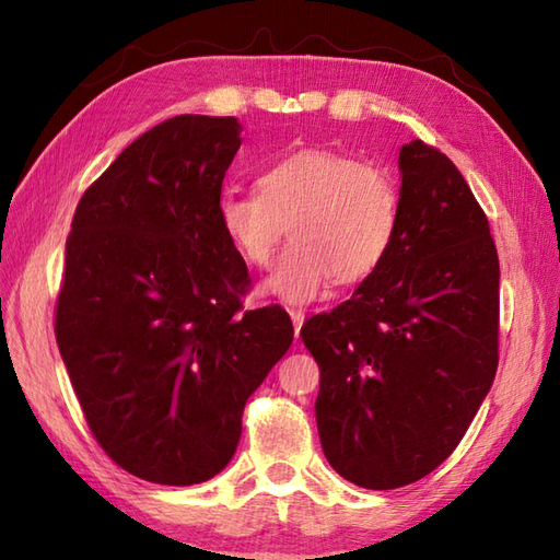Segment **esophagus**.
<instances>
[{
	"label": "esophagus",
	"mask_w": 560,
	"mask_h": 560,
	"mask_svg": "<svg viewBox=\"0 0 560 560\" xmlns=\"http://www.w3.org/2000/svg\"><path fill=\"white\" fill-rule=\"evenodd\" d=\"M291 319H293V329H295V337H299V331L305 323V311H299V307H293V311H289Z\"/></svg>",
	"instance_id": "1"
}]
</instances>
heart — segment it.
<instances>
[{
	"instance_id": "heart-1",
	"label": "heart",
	"mask_w": 560,
	"mask_h": 560,
	"mask_svg": "<svg viewBox=\"0 0 560 560\" xmlns=\"http://www.w3.org/2000/svg\"><path fill=\"white\" fill-rule=\"evenodd\" d=\"M257 192H225L219 221L249 267H269L267 291L311 301L331 279L359 283L385 265L401 225V192L387 171L337 149H301L259 173Z\"/></svg>"
}]
</instances>
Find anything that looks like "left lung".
Wrapping results in <instances>:
<instances>
[{
	"label": "left lung",
	"instance_id": "obj_1",
	"mask_svg": "<svg viewBox=\"0 0 560 560\" xmlns=\"http://www.w3.org/2000/svg\"><path fill=\"white\" fill-rule=\"evenodd\" d=\"M401 225L385 265L301 327L319 365L315 416L339 477L387 491L423 479L467 433L498 368V253L443 151H399Z\"/></svg>",
	"mask_w": 560,
	"mask_h": 560
}]
</instances>
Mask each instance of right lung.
<instances>
[{"instance_id": "1", "label": "right lung", "mask_w": 560, "mask_h": 560, "mask_svg": "<svg viewBox=\"0 0 560 560\" xmlns=\"http://www.w3.org/2000/svg\"><path fill=\"white\" fill-rule=\"evenodd\" d=\"M235 117L177 115L81 195L55 337L93 438L135 477L192 486L241 440L247 397L293 341L281 305L245 311L219 201Z\"/></svg>"}]
</instances>
